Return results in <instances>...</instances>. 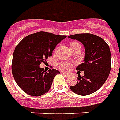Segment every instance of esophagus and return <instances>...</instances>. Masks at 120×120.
<instances>
[{
  "instance_id": "esophagus-1",
  "label": "esophagus",
  "mask_w": 120,
  "mask_h": 120,
  "mask_svg": "<svg viewBox=\"0 0 120 120\" xmlns=\"http://www.w3.org/2000/svg\"><path fill=\"white\" fill-rule=\"evenodd\" d=\"M63 75L65 76V77H67V78H68V77H69L70 74H67V73H66V72H63Z\"/></svg>"
}]
</instances>
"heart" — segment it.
I'll return each mask as SVG.
<instances>
[{"label": "heart", "instance_id": "b5f03b06", "mask_svg": "<svg viewBox=\"0 0 120 120\" xmlns=\"http://www.w3.org/2000/svg\"><path fill=\"white\" fill-rule=\"evenodd\" d=\"M78 44H79V43H78V42H70V46H72L78 45ZM58 66L59 67L61 70H69L70 68H71V65H70L69 63H64V62L59 63Z\"/></svg>", "mask_w": 120, "mask_h": 120}]
</instances>
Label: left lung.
Here are the masks:
<instances>
[{"mask_svg": "<svg viewBox=\"0 0 120 120\" xmlns=\"http://www.w3.org/2000/svg\"><path fill=\"white\" fill-rule=\"evenodd\" d=\"M78 40L85 46L83 63L76 68L85 75H78V83L70 86L72 92L80 96L94 93L105 83L111 69V54L109 45L101 37L91 34H78L68 36Z\"/></svg>", "mask_w": 120, "mask_h": 120, "instance_id": "left-lung-1", "label": "left lung"}]
</instances>
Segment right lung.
<instances>
[{
    "mask_svg": "<svg viewBox=\"0 0 120 120\" xmlns=\"http://www.w3.org/2000/svg\"><path fill=\"white\" fill-rule=\"evenodd\" d=\"M66 37L39 31L26 36L17 45L11 70L15 82L26 94L40 96L50 90L53 78L60 72L54 68L46 72L39 65L52 56L57 45Z\"/></svg>",
    "mask_w": 120,
    "mask_h": 120,
    "instance_id": "1",
    "label": "right lung"
}]
</instances>
